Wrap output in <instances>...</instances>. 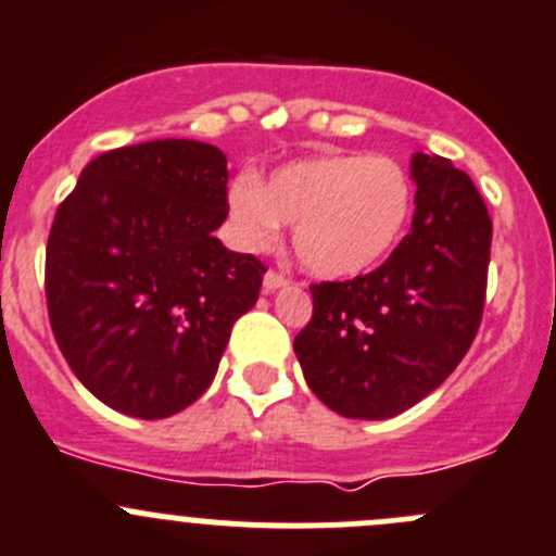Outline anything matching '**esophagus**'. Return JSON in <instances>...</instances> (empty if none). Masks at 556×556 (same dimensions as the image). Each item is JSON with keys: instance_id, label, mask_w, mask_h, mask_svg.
Wrapping results in <instances>:
<instances>
[{"instance_id": "esophagus-1", "label": "esophagus", "mask_w": 556, "mask_h": 556, "mask_svg": "<svg viewBox=\"0 0 556 556\" xmlns=\"http://www.w3.org/2000/svg\"><path fill=\"white\" fill-rule=\"evenodd\" d=\"M287 283L289 278L283 273H275V269L264 273V292H278V289H283Z\"/></svg>"}]
</instances>
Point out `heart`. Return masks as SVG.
Listing matches in <instances>:
<instances>
[{"mask_svg": "<svg viewBox=\"0 0 556 556\" xmlns=\"http://www.w3.org/2000/svg\"><path fill=\"white\" fill-rule=\"evenodd\" d=\"M412 179L390 157L319 155L281 166L264 185L242 177L229 188V215L248 248L294 226V256L330 281L377 267L406 229Z\"/></svg>", "mask_w": 556, "mask_h": 556, "instance_id": "heart-1", "label": "heart"}]
</instances>
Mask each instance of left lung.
Masks as SVG:
<instances>
[{"label":"left lung","instance_id":"left-lung-1","mask_svg":"<svg viewBox=\"0 0 556 556\" xmlns=\"http://www.w3.org/2000/svg\"><path fill=\"white\" fill-rule=\"evenodd\" d=\"M412 229L388 262L314 283L294 338L316 399L354 420H384L440 388L472 346L485 303L491 218L478 188L440 155H412Z\"/></svg>","mask_w":556,"mask_h":556}]
</instances>
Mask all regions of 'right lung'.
<instances>
[{"instance_id": "1", "label": "right lung", "mask_w": 556, "mask_h": 556, "mask_svg": "<svg viewBox=\"0 0 556 556\" xmlns=\"http://www.w3.org/2000/svg\"><path fill=\"white\" fill-rule=\"evenodd\" d=\"M226 155L161 139L94 157L56 210L46 300L56 343L111 409L161 420L215 379L262 262L213 235L229 215Z\"/></svg>"}]
</instances>
